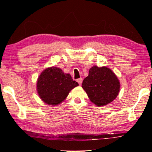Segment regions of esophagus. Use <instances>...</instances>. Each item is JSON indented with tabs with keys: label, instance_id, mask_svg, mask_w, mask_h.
I'll use <instances>...</instances> for the list:
<instances>
[{
	"label": "esophagus",
	"instance_id": "34e87169",
	"mask_svg": "<svg viewBox=\"0 0 152 152\" xmlns=\"http://www.w3.org/2000/svg\"><path fill=\"white\" fill-rule=\"evenodd\" d=\"M77 82H78V83L79 84V85H81L82 83V78H80L78 80H77Z\"/></svg>",
	"mask_w": 152,
	"mask_h": 152
}]
</instances>
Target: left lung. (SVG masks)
Returning a JSON list of instances; mask_svg holds the SVG:
<instances>
[{"instance_id": "left-lung-1", "label": "left lung", "mask_w": 152, "mask_h": 152, "mask_svg": "<svg viewBox=\"0 0 152 152\" xmlns=\"http://www.w3.org/2000/svg\"><path fill=\"white\" fill-rule=\"evenodd\" d=\"M82 87L96 106L102 107L114 101L119 94L120 82L115 73L106 66H94L89 70Z\"/></svg>"}]
</instances>
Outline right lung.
<instances>
[{
	"instance_id": "obj_1",
	"label": "right lung",
	"mask_w": 152,
	"mask_h": 152,
	"mask_svg": "<svg viewBox=\"0 0 152 152\" xmlns=\"http://www.w3.org/2000/svg\"><path fill=\"white\" fill-rule=\"evenodd\" d=\"M70 74L60 68L50 67L43 70L37 82V90L41 99L49 105H57L66 99L72 90L78 86Z\"/></svg>"
}]
</instances>
